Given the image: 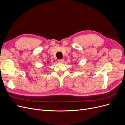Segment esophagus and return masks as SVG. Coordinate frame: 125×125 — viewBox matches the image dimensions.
Segmentation results:
<instances>
[{
	"instance_id": "1",
	"label": "esophagus",
	"mask_w": 125,
	"mask_h": 125,
	"mask_svg": "<svg viewBox=\"0 0 125 125\" xmlns=\"http://www.w3.org/2000/svg\"><path fill=\"white\" fill-rule=\"evenodd\" d=\"M63 59H58V62H59V63H62L63 62Z\"/></svg>"
}]
</instances>
